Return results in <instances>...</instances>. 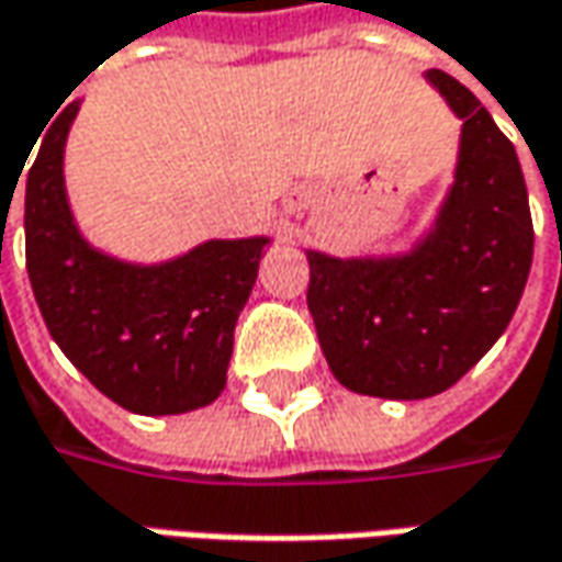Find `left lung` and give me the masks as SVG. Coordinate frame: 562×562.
I'll use <instances>...</instances> for the list:
<instances>
[{
  "instance_id": "8db88e82",
  "label": "left lung",
  "mask_w": 562,
  "mask_h": 562,
  "mask_svg": "<svg viewBox=\"0 0 562 562\" xmlns=\"http://www.w3.org/2000/svg\"><path fill=\"white\" fill-rule=\"evenodd\" d=\"M429 80L463 117L457 183L432 239L401 261L307 255L319 348L360 395L414 401L451 389L501 339L532 267L516 148L451 74L432 70Z\"/></svg>"
}]
</instances>
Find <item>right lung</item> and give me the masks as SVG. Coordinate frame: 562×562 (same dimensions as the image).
Returning <instances> with one entry per match:
<instances>
[{"label":"right lung","mask_w":562,"mask_h":562,"mask_svg":"<svg viewBox=\"0 0 562 562\" xmlns=\"http://www.w3.org/2000/svg\"><path fill=\"white\" fill-rule=\"evenodd\" d=\"M74 114L68 105L55 117L27 170V273L40 314L70 363L126 411L165 416L211 404L226 385L233 329L267 239L204 243L161 267L92 251L61 180Z\"/></svg>","instance_id":"obj_1"}]
</instances>
